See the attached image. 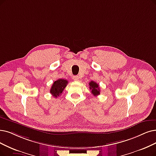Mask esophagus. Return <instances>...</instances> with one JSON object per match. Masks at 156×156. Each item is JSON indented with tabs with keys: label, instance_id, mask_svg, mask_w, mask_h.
Instances as JSON below:
<instances>
[{
	"label": "esophagus",
	"instance_id": "34e87169",
	"mask_svg": "<svg viewBox=\"0 0 156 156\" xmlns=\"http://www.w3.org/2000/svg\"><path fill=\"white\" fill-rule=\"evenodd\" d=\"M73 80H76V81H78V80H79V77L77 76H73Z\"/></svg>",
	"mask_w": 156,
	"mask_h": 156
}]
</instances>
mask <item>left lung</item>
<instances>
[{
  "label": "left lung",
  "mask_w": 156,
  "mask_h": 156,
  "mask_svg": "<svg viewBox=\"0 0 156 156\" xmlns=\"http://www.w3.org/2000/svg\"><path fill=\"white\" fill-rule=\"evenodd\" d=\"M90 85V89L91 90V92L92 94L94 96H97L100 95V88H99V85L94 82V81H91L89 83Z\"/></svg>",
  "instance_id": "obj_1"
}]
</instances>
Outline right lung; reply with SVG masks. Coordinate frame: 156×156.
Masks as SVG:
<instances>
[{
    "label": "right lung",
    "instance_id": "right-lung-1",
    "mask_svg": "<svg viewBox=\"0 0 156 156\" xmlns=\"http://www.w3.org/2000/svg\"><path fill=\"white\" fill-rule=\"evenodd\" d=\"M67 84L68 80L65 79H60L55 80L52 85L50 92H51L53 97L57 98L61 94L62 92H63V91L65 88V87L66 86Z\"/></svg>",
    "mask_w": 156,
    "mask_h": 156
}]
</instances>
